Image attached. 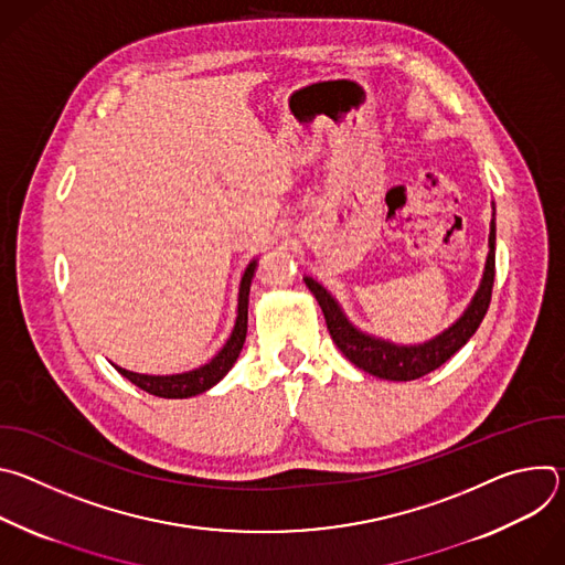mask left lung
<instances>
[{
	"label": "left lung",
	"instance_id": "obj_1",
	"mask_svg": "<svg viewBox=\"0 0 565 565\" xmlns=\"http://www.w3.org/2000/svg\"><path fill=\"white\" fill-rule=\"evenodd\" d=\"M497 223L492 221V232H490V255H488V266L486 275H482V284L471 299L469 308L465 315L456 321V324L438 335L436 340L420 344V347H395L384 340H375L371 335L360 333L353 324H349V319L340 310L338 301L324 290V286H319L315 279L306 277V286L315 295V299L321 306V312L327 317V327L338 344V349L351 360L358 369L382 377V380H393V382H409L418 380L438 366H443L456 351H460L469 338L476 333L480 327L482 317H486L490 301H492V288H494V273H497Z\"/></svg>",
	"mask_w": 565,
	"mask_h": 565
}]
</instances>
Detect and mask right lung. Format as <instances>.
Here are the masks:
<instances>
[{"label":"right lung","mask_w":565,"mask_h":565,"mask_svg":"<svg viewBox=\"0 0 565 565\" xmlns=\"http://www.w3.org/2000/svg\"><path fill=\"white\" fill-rule=\"evenodd\" d=\"M253 275H255V262L248 266L244 279H241L238 317H236L234 331H232L227 344L221 349V353L216 358H212L205 366H199L190 373H179V375H140V373H131V371L116 366L118 373L125 375L138 388H142L156 397H190V395L203 393L210 386H214L232 369L241 349H244L246 333H248V297H250Z\"/></svg>","instance_id":"obj_1"}]
</instances>
